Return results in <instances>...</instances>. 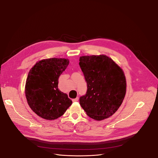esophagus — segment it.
Returning a JSON list of instances; mask_svg holds the SVG:
<instances>
[{
	"instance_id": "esophagus-1",
	"label": "esophagus",
	"mask_w": 158,
	"mask_h": 158,
	"mask_svg": "<svg viewBox=\"0 0 158 158\" xmlns=\"http://www.w3.org/2000/svg\"><path fill=\"white\" fill-rule=\"evenodd\" d=\"M78 100H79V97H77V98H74V99H73V100H72V101H73V102H77Z\"/></svg>"
}]
</instances>
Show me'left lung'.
Returning <instances> with one entry per match:
<instances>
[{"mask_svg":"<svg viewBox=\"0 0 158 158\" xmlns=\"http://www.w3.org/2000/svg\"><path fill=\"white\" fill-rule=\"evenodd\" d=\"M79 65L87 83L81 106L97 121L109 118L118 110L124 98L127 82L123 70L106 55L83 56Z\"/></svg>","mask_w":158,"mask_h":158,"instance_id":"obj_1","label":"left lung"}]
</instances>
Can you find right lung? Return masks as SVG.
<instances>
[{
	"instance_id": "obj_1",
	"label": "right lung",
	"mask_w": 158,
	"mask_h": 158,
	"mask_svg": "<svg viewBox=\"0 0 158 158\" xmlns=\"http://www.w3.org/2000/svg\"><path fill=\"white\" fill-rule=\"evenodd\" d=\"M69 64V60L65 58L43 60L28 72L25 96L28 106L39 117L56 119L72 105L67 94L58 88V78Z\"/></svg>"
}]
</instances>
